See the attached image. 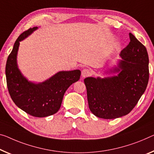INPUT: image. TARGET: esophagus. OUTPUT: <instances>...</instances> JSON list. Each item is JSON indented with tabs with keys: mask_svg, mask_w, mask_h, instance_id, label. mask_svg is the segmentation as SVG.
<instances>
[{
	"mask_svg": "<svg viewBox=\"0 0 154 154\" xmlns=\"http://www.w3.org/2000/svg\"><path fill=\"white\" fill-rule=\"evenodd\" d=\"M91 71L89 70L88 69H84L82 71V76L83 78L85 77H88L89 75H91Z\"/></svg>",
	"mask_w": 154,
	"mask_h": 154,
	"instance_id": "esophagus-1",
	"label": "esophagus"
}]
</instances>
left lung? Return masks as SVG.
I'll list each match as a JSON object with an SVG mask.
<instances>
[{"label": "left lung", "instance_id": "obj_1", "mask_svg": "<svg viewBox=\"0 0 154 154\" xmlns=\"http://www.w3.org/2000/svg\"><path fill=\"white\" fill-rule=\"evenodd\" d=\"M130 42L120 52L117 75L101 79L88 77L84 82L91 112L104 119H114L133 109L147 86L149 56L146 47L129 33Z\"/></svg>", "mask_w": 154, "mask_h": 154}]
</instances>
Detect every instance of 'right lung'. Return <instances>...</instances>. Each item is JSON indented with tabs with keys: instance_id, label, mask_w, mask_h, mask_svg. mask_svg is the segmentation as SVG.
Returning <instances> with one entry per match:
<instances>
[{
	"instance_id": "obj_1",
	"label": "right lung",
	"mask_w": 154,
	"mask_h": 154,
	"mask_svg": "<svg viewBox=\"0 0 154 154\" xmlns=\"http://www.w3.org/2000/svg\"><path fill=\"white\" fill-rule=\"evenodd\" d=\"M38 29L29 28L21 34L14 45L6 63L8 89L16 106L34 117H47L58 112L65 91L80 79V70L63 71L41 83H33L23 76L18 68L16 57L20 41Z\"/></svg>"
}]
</instances>
